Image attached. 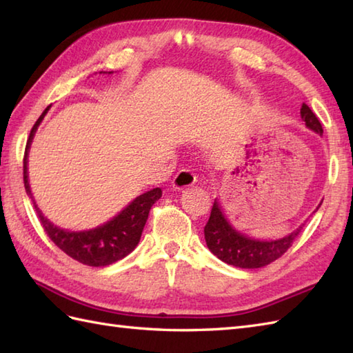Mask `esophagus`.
Here are the masks:
<instances>
[{"label":"esophagus","mask_w":353,"mask_h":353,"mask_svg":"<svg viewBox=\"0 0 353 353\" xmlns=\"http://www.w3.org/2000/svg\"><path fill=\"white\" fill-rule=\"evenodd\" d=\"M196 183V176L192 174L188 170H181L172 179V186L177 191H183L186 188H191V186Z\"/></svg>","instance_id":"obj_1"}]
</instances>
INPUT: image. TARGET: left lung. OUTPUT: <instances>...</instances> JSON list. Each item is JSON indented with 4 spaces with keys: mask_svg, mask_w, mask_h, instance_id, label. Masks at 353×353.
<instances>
[{
    "mask_svg": "<svg viewBox=\"0 0 353 353\" xmlns=\"http://www.w3.org/2000/svg\"><path fill=\"white\" fill-rule=\"evenodd\" d=\"M301 115L308 129L319 134H323V127H321L319 118L305 103L302 104ZM302 229L303 224L281 239L259 241V239H253L244 234H239L238 230L232 228V224L224 216L219 201L215 200L211 209V216H209L205 226V239L209 250L226 264L239 268H261L268 265L270 262L279 259L292 245Z\"/></svg>",
    "mask_w": 353,
    "mask_h": 353,
    "instance_id": "obj_1",
    "label": "left lung"
}]
</instances>
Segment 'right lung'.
Segmentation results:
<instances>
[{"label":"right lung","instance_id":"obj_1","mask_svg":"<svg viewBox=\"0 0 353 353\" xmlns=\"http://www.w3.org/2000/svg\"><path fill=\"white\" fill-rule=\"evenodd\" d=\"M48 108L43 110V114L39 119L34 123L30 137L27 139L26 153H24V186L26 191L33 200L32 191H30L28 185V174H27V157H28V148L32 144L34 132L37 125L41 124L43 115L47 114ZM162 197L161 188H153L139 197L134 199L132 203L124 208L121 212L114 216L110 221H108L103 226H99L91 230L83 232H70L61 229L48 221L42 212L37 208L36 201L33 200L34 209L39 216V221L45 230V234L50 236V239L54 243L59 249L65 252L68 256L76 259L81 264L89 267H106L114 264V262L123 259L130 252L134 250L138 245L141 234L144 230V226L148 219V212L152 206L157 200Z\"/></svg>","mask_w":353,"mask_h":353}]
</instances>
